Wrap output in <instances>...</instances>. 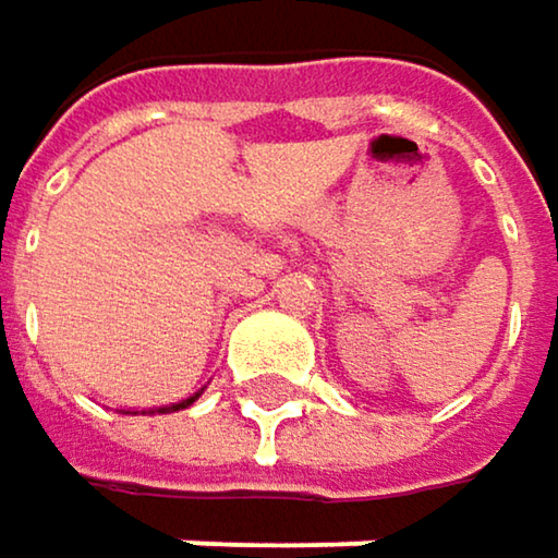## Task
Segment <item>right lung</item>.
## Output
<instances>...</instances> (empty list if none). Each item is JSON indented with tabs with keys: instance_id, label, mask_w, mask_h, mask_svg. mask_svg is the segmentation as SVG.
I'll return each mask as SVG.
<instances>
[{
	"instance_id": "add662e5",
	"label": "right lung",
	"mask_w": 558,
	"mask_h": 558,
	"mask_svg": "<svg viewBox=\"0 0 558 558\" xmlns=\"http://www.w3.org/2000/svg\"><path fill=\"white\" fill-rule=\"evenodd\" d=\"M194 400H187V403H178V407H171V410H184V407H191Z\"/></svg>"
}]
</instances>
